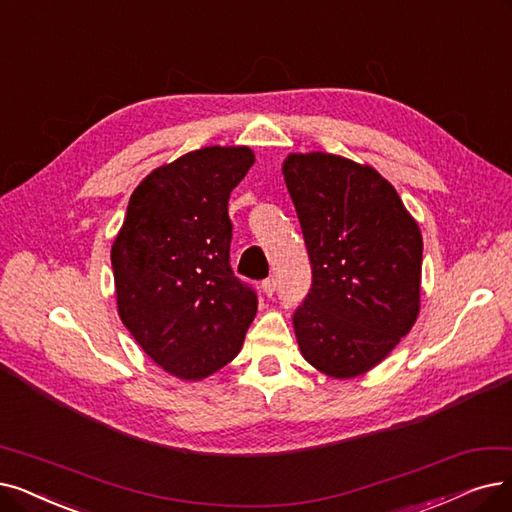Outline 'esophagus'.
I'll return each instance as SVG.
<instances>
[{
	"mask_svg": "<svg viewBox=\"0 0 512 512\" xmlns=\"http://www.w3.org/2000/svg\"><path fill=\"white\" fill-rule=\"evenodd\" d=\"M275 290H277V281H275V277H269V279H264V281H262V292L267 294L269 298L275 294Z\"/></svg>",
	"mask_w": 512,
	"mask_h": 512,
	"instance_id": "34e87169",
	"label": "esophagus"
}]
</instances>
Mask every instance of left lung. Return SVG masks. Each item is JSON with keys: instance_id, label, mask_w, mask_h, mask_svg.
Returning a JSON list of instances; mask_svg holds the SVG:
<instances>
[{"instance_id": "1", "label": "left lung", "mask_w": 512, "mask_h": 512, "mask_svg": "<svg viewBox=\"0 0 512 512\" xmlns=\"http://www.w3.org/2000/svg\"><path fill=\"white\" fill-rule=\"evenodd\" d=\"M313 285L294 313L302 357L338 380L384 361L420 313L422 233L395 187L367 163L290 153L281 166Z\"/></svg>"}]
</instances>
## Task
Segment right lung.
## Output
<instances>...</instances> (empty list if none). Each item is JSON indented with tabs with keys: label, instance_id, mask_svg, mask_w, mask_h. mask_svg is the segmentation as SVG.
Masks as SVG:
<instances>
[{
	"label": "right lung",
	"instance_id": "add662e5",
	"mask_svg": "<svg viewBox=\"0 0 512 512\" xmlns=\"http://www.w3.org/2000/svg\"><path fill=\"white\" fill-rule=\"evenodd\" d=\"M250 147H203L134 189L111 245L117 313L157 365L203 380L237 357L258 300L229 264V197Z\"/></svg>",
	"mask_w": 512,
	"mask_h": 512
}]
</instances>
